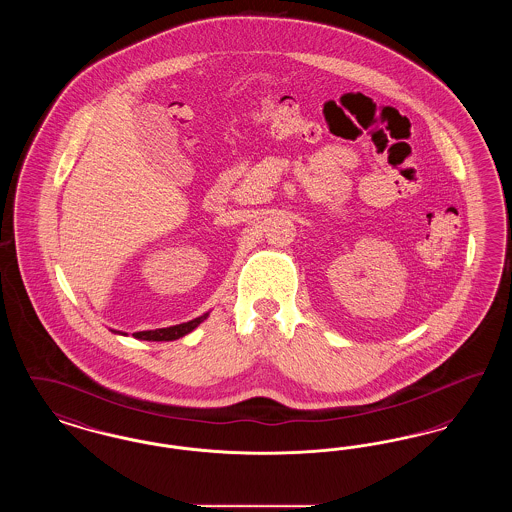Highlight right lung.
<instances>
[{"label":"right lung","mask_w":512,"mask_h":512,"mask_svg":"<svg viewBox=\"0 0 512 512\" xmlns=\"http://www.w3.org/2000/svg\"><path fill=\"white\" fill-rule=\"evenodd\" d=\"M205 318H207V313H205L203 317L194 318V320L184 322V324H176V326H169V328H157V330H146V332H134L132 336L138 338V340L146 341L178 340V338L190 334ZM113 332H115V334H122V332H117V330H113ZM124 336H126V334H124Z\"/></svg>","instance_id":"1"}]
</instances>
